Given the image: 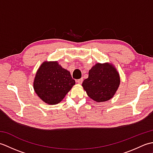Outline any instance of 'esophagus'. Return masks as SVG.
<instances>
[{
    "label": "esophagus",
    "instance_id": "obj_1",
    "mask_svg": "<svg viewBox=\"0 0 153 153\" xmlns=\"http://www.w3.org/2000/svg\"><path fill=\"white\" fill-rule=\"evenodd\" d=\"M76 82L79 84H82L83 82V79H79L76 80Z\"/></svg>",
    "mask_w": 153,
    "mask_h": 153
}]
</instances>
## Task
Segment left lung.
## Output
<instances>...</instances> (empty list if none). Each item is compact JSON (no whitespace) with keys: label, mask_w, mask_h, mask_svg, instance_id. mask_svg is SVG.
Returning <instances> with one entry per match:
<instances>
[{"label":"left lung","mask_w":153,"mask_h":153,"mask_svg":"<svg viewBox=\"0 0 153 153\" xmlns=\"http://www.w3.org/2000/svg\"><path fill=\"white\" fill-rule=\"evenodd\" d=\"M118 71L111 64H97L89 71L88 78L82 86L87 94L96 102H105L114 95L120 85Z\"/></svg>","instance_id":"obj_1"}]
</instances>
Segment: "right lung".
Returning a JSON list of instances; mask_svg holds the SVG:
<instances>
[{"instance_id":"right-lung-1","label":"right lung","mask_w":153,"mask_h":153,"mask_svg":"<svg viewBox=\"0 0 153 153\" xmlns=\"http://www.w3.org/2000/svg\"><path fill=\"white\" fill-rule=\"evenodd\" d=\"M75 85L70 73L57 62H44L35 77V93L45 102L56 105L60 102Z\"/></svg>"}]
</instances>
